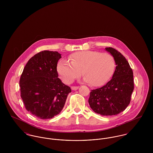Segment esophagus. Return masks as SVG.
<instances>
[{
  "instance_id": "esophagus-1",
  "label": "esophagus",
  "mask_w": 153,
  "mask_h": 153,
  "mask_svg": "<svg viewBox=\"0 0 153 153\" xmlns=\"http://www.w3.org/2000/svg\"><path fill=\"white\" fill-rule=\"evenodd\" d=\"M78 88H79V87H71V89L74 90V91L77 90Z\"/></svg>"
}]
</instances>
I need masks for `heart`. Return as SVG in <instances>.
Returning <instances> with one entry per match:
<instances>
[{"mask_svg":"<svg viewBox=\"0 0 153 153\" xmlns=\"http://www.w3.org/2000/svg\"><path fill=\"white\" fill-rule=\"evenodd\" d=\"M60 60L57 71L61 79L70 84L81 75L91 85L98 87L105 84L112 76L115 66L113 56L108 53L84 51L72 54L69 58Z\"/></svg>","mask_w":153,"mask_h":153,"instance_id":"1","label":"heart"}]
</instances>
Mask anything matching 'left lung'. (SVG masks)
<instances>
[{"label": "left lung", "instance_id": "obj_1", "mask_svg": "<svg viewBox=\"0 0 153 153\" xmlns=\"http://www.w3.org/2000/svg\"><path fill=\"white\" fill-rule=\"evenodd\" d=\"M115 60L116 68L112 79L102 87L91 91L88 103L95 113L115 115L129 105L134 90L133 72L126 58L112 48H105Z\"/></svg>", "mask_w": 153, "mask_h": 153}]
</instances>
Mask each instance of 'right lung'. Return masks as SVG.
<instances>
[{
  "instance_id": "right-lung-1",
  "label": "right lung",
  "mask_w": 153,
  "mask_h": 153,
  "mask_svg": "<svg viewBox=\"0 0 153 153\" xmlns=\"http://www.w3.org/2000/svg\"><path fill=\"white\" fill-rule=\"evenodd\" d=\"M61 54L44 51L32 57L25 66L19 85L26 110L41 119H51L63 109L71 89L58 78L57 64Z\"/></svg>"
}]
</instances>
